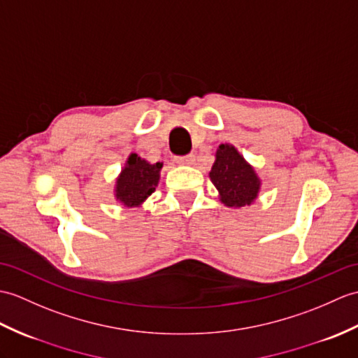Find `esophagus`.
Returning <instances> with one entry per match:
<instances>
[{
  "mask_svg": "<svg viewBox=\"0 0 358 358\" xmlns=\"http://www.w3.org/2000/svg\"><path fill=\"white\" fill-rule=\"evenodd\" d=\"M195 162V155L194 154H187V155H182V157H177V163L178 164H192Z\"/></svg>",
  "mask_w": 358,
  "mask_h": 358,
  "instance_id": "esophagus-1",
  "label": "esophagus"
}]
</instances>
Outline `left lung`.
I'll return each instance as SVG.
<instances>
[{"mask_svg":"<svg viewBox=\"0 0 358 358\" xmlns=\"http://www.w3.org/2000/svg\"><path fill=\"white\" fill-rule=\"evenodd\" d=\"M209 177L218 189L220 199L227 207L250 206L257 198L261 180L235 146L222 143L217 149Z\"/></svg>","mask_w":358,"mask_h":358,"instance_id":"obj_1","label":"left lung"}]
</instances>
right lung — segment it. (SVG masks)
I'll return each mask as SVG.
<instances>
[{
    "mask_svg": "<svg viewBox=\"0 0 358 358\" xmlns=\"http://www.w3.org/2000/svg\"><path fill=\"white\" fill-rule=\"evenodd\" d=\"M162 168L160 162L151 164L137 154H131L115 181V198L124 207H138L159 185Z\"/></svg>",
    "mask_w": 358,
    "mask_h": 358,
    "instance_id": "1",
    "label": "right lung"
}]
</instances>
